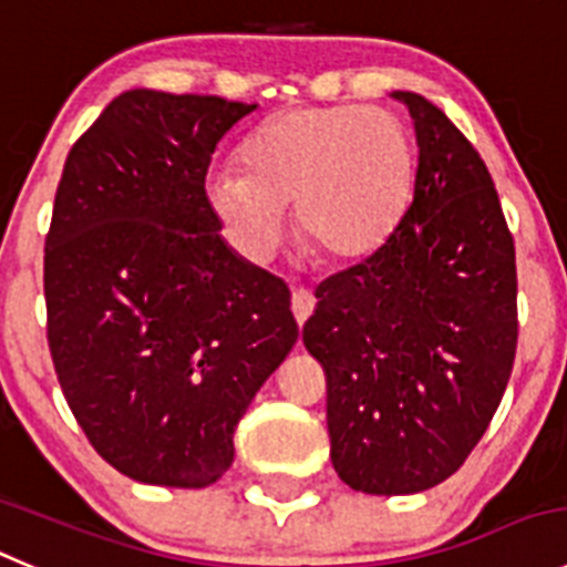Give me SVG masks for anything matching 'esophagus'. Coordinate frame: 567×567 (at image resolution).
Segmentation results:
<instances>
[{"instance_id":"esophagus-1","label":"esophagus","mask_w":567,"mask_h":567,"mask_svg":"<svg viewBox=\"0 0 567 567\" xmlns=\"http://www.w3.org/2000/svg\"><path fill=\"white\" fill-rule=\"evenodd\" d=\"M315 295L309 292V289H295L292 292V315H295V320H298V326H303L306 320H309L311 317V311H315Z\"/></svg>"}]
</instances>
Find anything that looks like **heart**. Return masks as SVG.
<instances>
[{
	"instance_id": "heart-1",
	"label": "heart",
	"mask_w": 567,
	"mask_h": 567,
	"mask_svg": "<svg viewBox=\"0 0 567 567\" xmlns=\"http://www.w3.org/2000/svg\"><path fill=\"white\" fill-rule=\"evenodd\" d=\"M245 169L214 166L208 206L250 258L300 234L331 261L379 250L412 197L414 147L395 113L364 105H303L264 122L245 144Z\"/></svg>"
}]
</instances>
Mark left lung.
I'll list each match as a JSON object with an SVG mask.
<instances>
[{
    "label": "left lung",
    "mask_w": 567,
    "mask_h": 567,
    "mask_svg": "<svg viewBox=\"0 0 567 567\" xmlns=\"http://www.w3.org/2000/svg\"><path fill=\"white\" fill-rule=\"evenodd\" d=\"M417 136L406 214L317 287L303 344L328 381L331 462L370 495L454 476L487 431L517 348L515 241L482 155L436 105L395 91Z\"/></svg>",
    "instance_id": "obj_1"
}]
</instances>
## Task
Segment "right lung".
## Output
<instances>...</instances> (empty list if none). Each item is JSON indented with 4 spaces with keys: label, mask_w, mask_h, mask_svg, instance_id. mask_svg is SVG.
Wrapping results in <instances>:
<instances>
[{
    "label": "right lung",
    "mask_w": 567,
    "mask_h": 567,
    "mask_svg": "<svg viewBox=\"0 0 567 567\" xmlns=\"http://www.w3.org/2000/svg\"><path fill=\"white\" fill-rule=\"evenodd\" d=\"M256 105L133 89L74 142L44 247L47 339L96 454L208 487L298 342L287 284L236 256L208 206L219 138Z\"/></svg>",
    "instance_id": "right-lung-1"
}]
</instances>
